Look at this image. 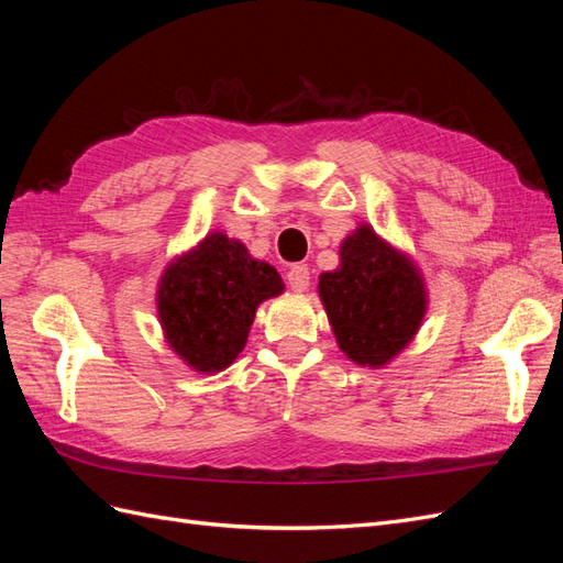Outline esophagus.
<instances>
[{
	"label": "esophagus",
	"mask_w": 563,
	"mask_h": 563,
	"mask_svg": "<svg viewBox=\"0 0 563 563\" xmlns=\"http://www.w3.org/2000/svg\"><path fill=\"white\" fill-rule=\"evenodd\" d=\"M286 282H288V286H291V291H296V294L308 291V286H310L308 265H294L286 272Z\"/></svg>",
	"instance_id": "esophagus-1"
}]
</instances>
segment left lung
<instances>
[{"instance_id": "left-lung-1", "label": "left lung", "mask_w": 563, "mask_h": 563, "mask_svg": "<svg viewBox=\"0 0 563 563\" xmlns=\"http://www.w3.org/2000/svg\"><path fill=\"white\" fill-rule=\"evenodd\" d=\"M319 296L340 350L364 366L404 350L424 314L416 267L366 225L340 246V267L319 277Z\"/></svg>"}]
</instances>
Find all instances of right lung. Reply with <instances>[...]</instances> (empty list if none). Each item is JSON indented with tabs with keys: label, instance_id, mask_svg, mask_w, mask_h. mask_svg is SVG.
<instances>
[{
	"label": "right lung",
	"instance_id": "1",
	"mask_svg": "<svg viewBox=\"0 0 563 563\" xmlns=\"http://www.w3.org/2000/svg\"><path fill=\"white\" fill-rule=\"evenodd\" d=\"M282 288L277 269L253 261L244 244L209 234L164 272L157 305L166 340L192 368L223 371L244 350L255 308Z\"/></svg>",
	"mask_w": 563,
	"mask_h": 563
}]
</instances>
